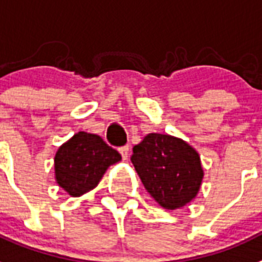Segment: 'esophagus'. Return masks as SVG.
<instances>
[{
    "label": "esophagus",
    "mask_w": 262,
    "mask_h": 262,
    "mask_svg": "<svg viewBox=\"0 0 262 262\" xmlns=\"http://www.w3.org/2000/svg\"><path fill=\"white\" fill-rule=\"evenodd\" d=\"M119 152L122 155V158L126 161L127 158H128V152H129V147L128 146H124V147H120L119 148Z\"/></svg>",
    "instance_id": "1"
}]
</instances>
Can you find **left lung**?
Instances as JSON below:
<instances>
[{
  "label": "left lung",
  "instance_id": "8db88e82",
  "mask_svg": "<svg viewBox=\"0 0 262 262\" xmlns=\"http://www.w3.org/2000/svg\"><path fill=\"white\" fill-rule=\"evenodd\" d=\"M131 162L144 189L166 210L190 204L202 185L200 154L177 136L148 134L134 147Z\"/></svg>",
  "mask_w": 262,
  "mask_h": 262
}]
</instances>
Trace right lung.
Segmentation results:
<instances>
[{"label": "right lung", "instance_id": "add662e5", "mask_svg": "<svg viewBox=\"0 0 262 262\" xmlns=\"http://www.w3.org/2000/svg\"><path fill=\"white\" fill-rule=\"evenodd\" d=\"M120 161V154L100 136L80 131L58 147L55 179L69 195L80 196L95 189L107 168Z\"/></svg>", "mask_w": 262, "mask_h": 262}]
</instances>
